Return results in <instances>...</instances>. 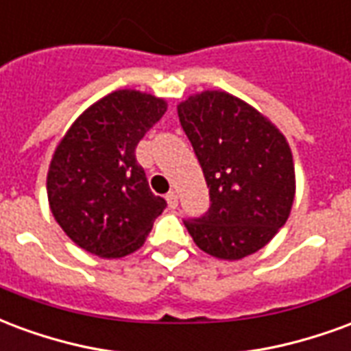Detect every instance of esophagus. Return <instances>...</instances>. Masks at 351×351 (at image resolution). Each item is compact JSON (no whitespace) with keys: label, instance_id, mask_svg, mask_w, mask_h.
<instances>
[{"label":"esophagus","instance_id":"34e87169","mask_svg":"<svg viewBox=\"0 0 351 351\" xmlns=\"http://www.w3.org/2000/svg\"><path fill=\"white\" fill-rule=\"evenodd\" d=\"M165 199H167V205L171 206V208H176V206H178V197H176L175 191H169L167 195H165Z\"/></svg>","mask_w":351,"mask_h":351}]
</instances>
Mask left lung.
Masks as SVG:
<instances>
[{
	"label": "left lung",
	"instance_id": "1",
	"mask_svg": "<svg viewBox=\"0 0 351 351\" xmlns=\"http://www.w3.org/2000/svg\"><path fill=\"white\" fill-rule=\"evenodd\" d=\"M180 125L203 169L210 208L184 220L193 243L218 259H243L271 243L295 197L293 156L261 112L220 90L178 105Z\"/></svg>",
	"mask_w": 351,
	"mask_h": 351
}]
</instances>
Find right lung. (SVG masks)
Masks as SVG:
<instances>
[{
    "label": "right lung",
    "mask_w": 351,
    "mask_h": 351,
    "mask_svg": "<svg viewBox=\"0 0 351 351\" xmlns=\"http://www.w3.org/2000/svg\"><path fill=\"white\" fill-rule=\"evenodd\" d=\"M167 103L137 90H116L73 122L47 176L50 210L65 235L99 258L138 250L167 206L154 195L135 158L138 141Z\"/></svg>",
    "instance_id": "right-lung-1"
}]
</instances>
